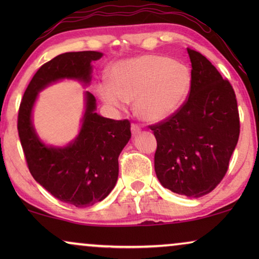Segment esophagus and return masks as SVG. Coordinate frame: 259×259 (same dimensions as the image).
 <instances>
[{"label": "esophagus", "instance_id": "obj_1", "mask_svg": "<svg viewBox=\"0 0 259 259\" xmlns=\"http://www.w3.org/2000/svg\"><path fill=\"white\" fill-rule=\"evenodd\" d=\"M131 131H132V134H134V136H136V134L140 133L141 128H140L139 125H137V123H132V125H131Z\"/></svg>", "mask_w": 259, "mask_h": 259}]
</instances>
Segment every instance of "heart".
Masks as SVG:
<instances>
[{
	"label": "heart",
	"mask_w": 259,
	"mask_h": 259,
	"mask_svg": "<svg viewBox=\"0 0 259 259\" xmlns=\"http://www.w3.org/2000/svg\"><path fill=\"white\" fill-rule=\"evenodd\" d=\"M111 80H101L95 91L112 107L134 100L138 116L161 121L178 111L191 88V73L183 63L162 55H143L115 63Z\"/></svg>",
	"instance_id": "b5f03b06"
}]
</instances>
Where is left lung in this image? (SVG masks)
Returning <instances> with one entry per match:
<instances>
[{
	"label": "left lung",
	"instance_id": "1",
	"mask_svg": "<svg viewBox=\"0 0 259 259\" xmlns=\"http://www.w3.org/2000/svg\"><path fill=\"white\" fill-rule=\"evenodd\" d=\"M192 69L189 97L178 111L151 125L157 139L154 169L172 192L201 197L224 178L239 138L235 91L199 52L187 48Z\"/></svg>",
	"mask_w": 259,
	"mask_h": 259
}]
</instances>
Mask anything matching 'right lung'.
I'll use <instances>...</instances> for the list:
<instances>
[{
  "instance_id": "obj_1",
  "label": "right lung",
  "mask_w": 259,
  "mask_h": 259,
  "mask_svg": "<svg viewBox=\"0 0 259 259\" xmlns=\"http://www.w3.org/2000/svg\"><path fill=\"white\" fill-rule=\"evenodd\" d=\"M99 52H70L42 65L24 92L19 108L17 131L27 166L33 178L52 196L76 207L101 201L114 189L119 175V155L131 138L130 120H114L95 113V98L86 93L82 127L67 147L42 144L31 125V109L37 93L54 81H91V62Z\"/></svg>"
}]
</instances>
